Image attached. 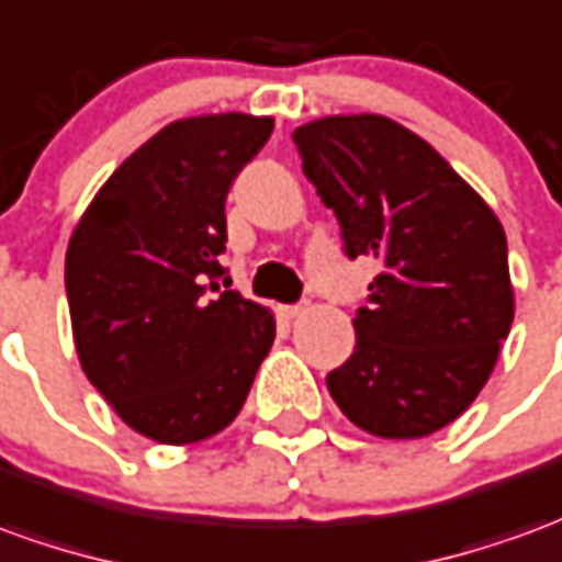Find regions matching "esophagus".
I'll use <instances>...</instances> for the list:
<instances>
[{
    "label": "esophagus",
    "mask_w": 562,
    "mask_h": 562,
    "mask_svg": "<svg viewBox=\"0 0 562 562\" xmlns=\"http://www.w3.org/2000/svg\"><path fill=\"white\" fill-rule=\"evenodd\" d=\"M307 310V301H301V304H292V307H282V316H285V319H297V316H304Z\"/></svg>",
    "instance_id": "34e87169"
}]
</instances>
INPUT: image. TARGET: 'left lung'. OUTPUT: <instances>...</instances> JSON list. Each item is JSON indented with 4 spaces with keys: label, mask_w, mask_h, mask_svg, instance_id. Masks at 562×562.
<instances>
[{
    "label": "left lung",
    "mask_w": 562,
    "mask_h": 562,
    "mask_svg": "<svg viewBox=\"0 0 562 562\" xmlns=\"http://www.w3.org/2000/svg\"><path fill=\"white\" fill-rule=\"evenodd\" d=\"M347 255L380 261L356 349L325 376L349 423L426 438L469 407L512 331L508 243L496 213L426 139L383 115H328L292 133Z\"/></svg>",
    "instance_id": "left-lung-1"
}]
</instances>
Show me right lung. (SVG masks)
Returning a JSON list of instances; mask_svg holds the SVG:
<instances>
[{
    "instance_id": "obj_1",
    "label": "right lung",
    "mask_w": 562,
    "mask_h": 562,
    "mask_svg": "<svg viewBox=\"0 0 562 562\" xmlns=\"http://www.w3.org/2000/svg\"><path fill=\"white\" fill-rule=\"evenodd\" d=\"M273 117L243 112L172 121L90 200L66 249L78 362L133 431L198 445L234 423L277 319L225 273V200Z\"/></svg>"
}]
</instances>
